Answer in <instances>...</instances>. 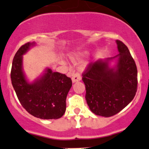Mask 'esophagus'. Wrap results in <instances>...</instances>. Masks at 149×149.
I'll use <instances>...</instances> for the list:
<instances>
[{
	"label": "esophagus",
	"instance_id": "34e87169",
	"mask_svg": "<svg viewBox=\"0 0 149 149\" xmlns=\"http://www.w3.org/2000/svg\"><path fill=\"white\" fill-rule=\"evenodd\" d=\"M72 82H78V81H80L81 80V76H80V73L79 72H76V73H73L72 74Z\"/></svg>",
	"mask_w": 149,
	"mask_h": 149
}]
</instances>
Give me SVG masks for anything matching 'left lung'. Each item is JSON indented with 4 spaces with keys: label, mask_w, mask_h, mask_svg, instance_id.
Masks as SVG:
<instances>
[{
    "label": "left lung",
    "mask_w": 149,
    "mask_h": 149,
    "mask_svg": "<svg viewBox=\"0 0 149 149\" xmlns=\"http://www.w3.org/2000/svg\"><path fill=\"white\" fill-rule=\"evenodd\" d=\"M120 54L116 71L107 61L90 63L82 73L86 88L85 98L93 113L106 118L114 116L134 98L137 89V69L129 49L116 40Z\"/></svg>",
    "instance_id": "obj_1"
}]
</instances>
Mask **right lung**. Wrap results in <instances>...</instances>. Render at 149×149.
I'll use <instances>...</instances> for the list:
<instances>
[{"mask_svg": "<svg viewBox=\"0 0 149 149\" xmlns=\"http://www.w3.org/2000/svg\"><path fill=\"white\" fill-rule=\"evenodd\" d=\"M31 45L25 43L15 54L11 70L13 87L20 104L29 114L40 119L61 118L65 112L66 98L72 81L65 74L48 69L40 80L28 83L22 70V56Z\"/></svg>", "mask_w": 149, "mask_h": 149, "instance_id": "1", "label": "right lung"}]
</instances>
